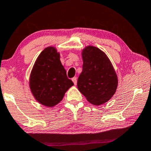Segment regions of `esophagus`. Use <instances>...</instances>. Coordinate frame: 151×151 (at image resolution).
<instances>
[{
    "label": "esophagus",
    "mask_w": 151,
    "mask_h": 151,
    "mask_svg": "<svg viewBox=\"0 0 151 151\" xmlns=\"http://www.w3.org/2000/svg\"><path fill=\"white\" fill-rule=\"evenodd\" d=\"M72 80H73L74 84H75V86H76V83H77V78H76V77H73V78H72Z\"/></svg>",
    "instance_id": "34e87169"
}]
</instances>
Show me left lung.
Instances as JSON below:
<instances>
[{
	"label": "left lung",
	"instance_id": "left-lung-1",
	"mask_svg": "<svg viewBox=\"0 0 151 151\" xmlns=\"http://www.w3.org/2000/svg\"><path fill=\"white\" fill-rule=\"evenodd\" d=\"M83 70L77 87L89 103L100 105L107 103L116 93L118 76L105 52L99 48L88 46L82 50Z\"/></svg>",
	"mask_w": 151,
	"mask_h": 151
}]
</instances>
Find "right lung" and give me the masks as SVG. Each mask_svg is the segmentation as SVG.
Wrapping results in <instances>:
<instances>
[{"mask_svg":"<svg viewBox=\"0 0 151 151\" xmlns=\"http://www.w3.org/2000/svg\"><path fill=\"white\" fill-rule=\"evenodd\" d=\"M73 86L56 48H44L36 59L29 77V88L35 99L42 105L52 107L62 101Z\"/></svg>","mask_w":151,"mask_h":151,"instance_id":"obj_1","label":"right lung"}]
</instances>
